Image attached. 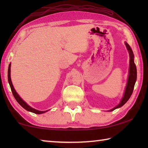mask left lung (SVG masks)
Returning a JSON list of instances; mask_svg holds the SVG:
<instances>
[{"label":"left lung","mask_w":148,"mask_h":148,"mask_svg":"<svg viewBox=\"0 0 148 148\" xmlns=\"http://www.w3.org/2000/svg\"><path fill=\"white\" fill-rule=\"evenodd\" d=\"M125 45L128 51L129 52L130 56V66H129V74L128 77V81H127V84L126 86V89H125V91L124 93V96L123 97L120 103L117 105V106L114 108L113 109L110 110V111H113L115 109L121 107L122 106L126 103L128 101V100L130 99L131 95L133 92L134 87L135 85V82L136 81V77H137V71H136V66L134 62V54L133 52L132 51V49L129 45L125 42Z\"/></svg>","instance_id":"8db88e82"}]
</instances>
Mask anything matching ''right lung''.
I'll list each match as a JSON object with an SVG mask.
<instances>
[{"instance_id": "right-lung-1", "label": "right lung", "mask_w": 148, "mask_h": 148, "mask_svg": "<svg viewBox=\"0 0 148 148\" xmlns=\"http://www.w3.org/2000/svg\"><path fill=\"white\" fill-rule=\"evenodd\" d=\"M10 64H9V67H8V82H9V84H10V88L12 90V94H13L14 98L16 99V100L17 101V102H18V103L21 105V106L23 108L25 109L27 111H29V112H31L32 113H34V114H43L45 113V112H47L46 111H39V110H35L34 108H32L31 106H29L28 104H27L25 102L23 101V100L21 99V97H20L18 94L17 93V92L15 91V89L14 88V86L13 85H12V81H11V77H10Z\"/></svg>"}]
</instances>
